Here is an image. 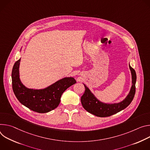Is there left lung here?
<instances>
[{
	"label": "left lung",
	"mask_w": 150,
	"mask_h": 150,
	"mask_svg": "<svg viewBox=\"0 0 150 150\" xmlns=\"http://www.w3.org/2000/svg\"><path fill=\"white\" fill-rule=\"evenodd\" d=\"M129 68L132 73V86L130 91L127 97L123 101L118 104H107L99 101L91 93L90 90L84 85L85 91L81 97V103L83 108L89 112L98 116V117H105L117 113L122 110L126 108L132 101L135 94V84L137 80V74L135 70Z\"/></svg>",
	"instance_id": "8db88e82"
}]
</instances>
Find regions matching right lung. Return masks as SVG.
Returning a JSON list of instances; mask_svg holds the SVG:
<instances>
[{"label": "right lung", "mask_w": 150, "mask_h": 150, "mask_svg": "<svg viewBox=\"0 0 150 150\" xmlns=\"http://www.w3.org/2000/svg\"><path fill=\"white\" fill-rule=\"evenodd\" d=\"M20 59L16 61L12 69V89L18 100L33 111L45 113L54 110L59 104L63 92L76 83L73 77H65L43 89H28L20 80Z\"/></svg>", "instance_id": "add662e5"}]
</instances>
